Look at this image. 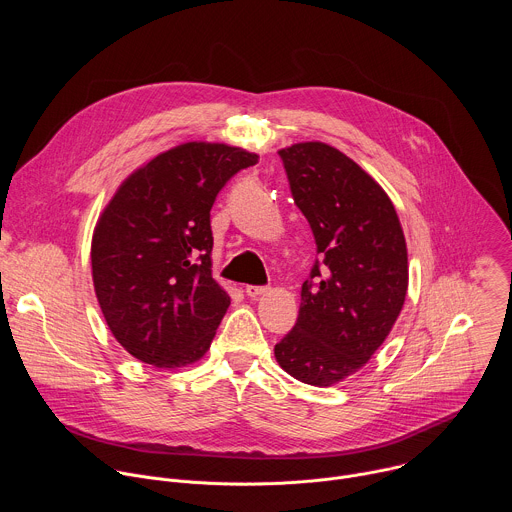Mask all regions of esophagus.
<instances>
[{
    "mask_svg": "<svg viewBox=\"0 0 512 512\" xmlns=\"http://www.w3.org/2000/svg\"><path fill=\"white\" fill-rule=\"evenodd\" d=\"M267 291V285H247L245 287V294L249 296V298H259V296H263Z\"/></svg>",
    "mask_w": 512,
    "mask_h": 512,
    "instance_id": "1",
    "label": "esophagus"
}]
</instances>
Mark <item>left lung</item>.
Here are the masks:
<instances>
[{"instance_id":"obj_1","label":"left lung","mask_w":512,"mask_h":512,"mask_svg":"<svg viewBox=\"0 0 512 512\" xmlns=\"http://www.w3.org/2000/svg\"><path fill=\"white\" fill-rule=\"evenodd\" d=\"M279 158L318 259L275 358L294 379L330 387L362 369L389 336L407 294L405 237L385 190L336 148L306 141Z\"/></svg>"}]
</instances>
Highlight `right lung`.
<instances>
[{
	"label": "right lung",
	"instance_id": "right-lung-1",
	"mask_svg": "<svg viewBox=\"0 0 512 512\" xmlns=\"http://www.w3.org/2000/svg\"><path fill=\"white\" fill-rule=\"evenodd\" d=\"M257 156L190 141L133 172L103 210L91 247L93 283L117 342L141 362L198 360L231 298L210 273V208Z\"/></svg>",
	"mask_w": 512,
	"mask_h": 512
}]
</instances>
